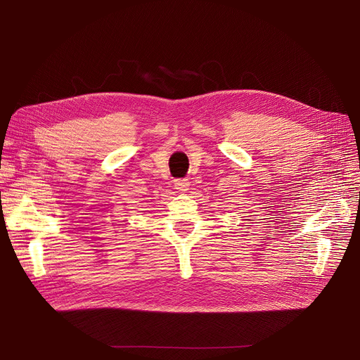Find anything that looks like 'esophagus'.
<instances>
[{"mask_svg":"<svg viewBox=\"0 0 360 360\" xmlns=\"http://www.w3.org/2000/svg\"><path fill=\"white\" fill-rule=\"evenodd\" d=\"M188 185H190V184H188L186 179H176L175 181V188L181 193H185L188 190Z\"/></svg>","mask_w":360,"mask_h":360,"instance_id":"1","label":"esophagus"}]
</instances>
